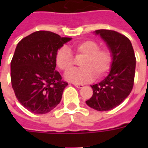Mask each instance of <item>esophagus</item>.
Listing matches in <instances>:
<instances>
[{
	"instance_id": "obj_1",
	"label": "esophagus",
	"mask_w": 148,
	"mask_h": 148,
	"mask_svg": "<svg viewBox=\"0 0 148 148\" xmlns=\"http://www.w3.org/2000/svg\"><path fill=\"white\" fill-rule=\"evenodd\" d=\"M74 86L77 87L78 89H82V88H83V85L82 84H74Z\"/></svg>"
}]
</instances>
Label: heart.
Instances as JSON below:
<instances>
[{
    "label": "heart",
    "instance_id": "obj_1",
    "mask_svg": "<svg viewBox=\"0 0 148 148\" xmlns=\"http://www.w3.org/2000/svg\"><path fill=\"white\" fill-rule=\"evenodd\" d=\"M83 57L80 62L82 68L73 70L65 75L66 80L74 83H85L97 77H101L109 71L112 62V55L109 49H100L99 44L93 40H84L74 44L70 48L62 47L55 55V63L60 70L67 72L74 66V58Z\"/></svg>",
    "mask_w": 148,
    "mask_h": 148
}]
</instances>
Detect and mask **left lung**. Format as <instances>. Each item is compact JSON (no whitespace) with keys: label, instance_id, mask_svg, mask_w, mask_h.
I'll return each mask as SVG.
<instances>
[{"label":"left lung","instance_id":"1","mask_svg":"<svg viewBox=\"0 0 148 148\" xmlns=\"http://www.w3.org/2000/svg\"><path fill=\"white\" fill-rule=\"evenodd\" d=\"M112 55L110 72L99 83L91 86L93 95L86 103L97 111H109L124 101L132 90L136 57L127 37L112 30H97Z\"/></svg>","mask_w":148,"mask_h":148}]
</instances>
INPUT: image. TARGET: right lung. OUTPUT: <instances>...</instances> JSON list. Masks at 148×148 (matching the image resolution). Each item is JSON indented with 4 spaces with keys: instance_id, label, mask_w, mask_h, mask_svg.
<instances>
[{
    "instance_id": "1",
    "label": "right lung",
    "mask_w": 148,
    "mask_h": 148,
    "mask_svg": "<svg viewBox=\"0 0 148 148\" xmlns=\"http://www.w3.org/2000/svg\"><path fill=\"white\" fill-rule=\"evenodd\" d=\"M69 37L38 31L18 42L11 62V82L22 106L36 114H45L61 101L67 82L55 70V55Z\"/></svg>"
}]
</instances>
